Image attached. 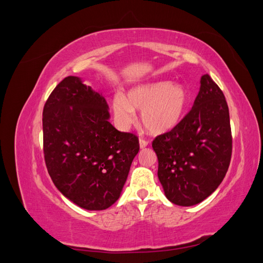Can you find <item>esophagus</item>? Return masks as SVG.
Here are the masks:
<instances>
[{
	"mask_svg": "<svg viewBox=\"0 0 263 263\" xmlns=\"http://www.w3.org/2000/svg\"><path fill=\"white\" fill-rule=\"evenodd\" d=\"M147 146H148V141H146L144 139H139V147H140V149H144Z\"/></svg>",
	"mask_w": 263,
	"mask_h": 263,
	"instance_id": "obj_1",
	"label": "esophagus"
}]
</instances>
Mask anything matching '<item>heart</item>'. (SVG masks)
Segmentation results:
<instances>
[{"label":"heart","mask_w":263,"mask_h":263,"mask_svg":"<svg viewBox=\"0 0 263 263\" xmlns=\"http://www.w3.org/2000/svg\"><path fill=\"white\" fill-rule=\"evenodd\" d=\"M189 104V93L181 84L159 81L135 86L127 98L116 95L112 103L117 125L127 129L136 122L135 110L141 112V122L154 135L169 133L180 124Z\"/></svg>","instance_id":"1"}]
</instances>
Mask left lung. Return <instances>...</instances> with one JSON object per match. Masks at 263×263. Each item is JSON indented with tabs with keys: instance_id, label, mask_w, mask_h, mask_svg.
Listing matches in <instances>:
<instances>
[{
	"instance_id": "1",
	"label": "left lung",
	"mask_w": 263,
	"mask_h": 263,
	"mask_svg": "<svg viewBox=\"0 0 263 263\" xmlns=\"http://www.w3.org/2000/svg\"><path fill=\"white\" fill-rule=\"evenodd\" d=\"M192 109L169 133L158 136V178L170 202L193 206L224 180L232 158V130L224 93L209 74L201 78Z\"/></svg>"
}]
</instances>
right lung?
Listing matches in <instances>:
<instances>
[{
    "label": "right lung",
    "instance_id": "right-lung-1",
    "mask_svg": "<svg viewBox=\"0 0 263 263\" xmlns=\"http://www.w3.org/2000/svg\"><path fill=\"white\" fill-rule=\"evenodd\" d=\"M102 93L70 76L54 87L43 112L44 154L61 194L79 208L102 211L122 194L138 138L109 123Z\"/></svg>",
    "mask_w": 263,
    "mask_h": 263
}]
</instances>
